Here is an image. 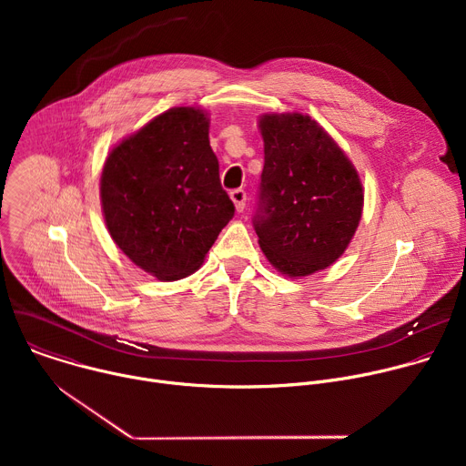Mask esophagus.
I'll list each match as a JSON object with an SVG mask.
<instances>
[{"mask_svg": "<svg viewBox=\"0 0 466 466\" xmlns=\"http://www.w3.org/2000/svg\"><path fill=\"white\" fill-rule=\"evenodd\" d=\"M230 198H232L234 205H236V210H238V212H243L245 203H247V193H245V189H232V191H230Z\"/></svg>", "mask_w": 466, "mask_h": 466, "instance_id": "34e87169", "label": "esophagus"}]
</instances>
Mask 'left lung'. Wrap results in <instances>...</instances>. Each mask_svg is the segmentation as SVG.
<instances>
[{
  "mask_svg": "<svg viewBox=\"0 0 466 466\" xmlns=\"http://www.w3.org/2000/svg\"><path fill=\"white\" fill-rule=\"evenodd\" d=\"M259 130L265 158L252 225L273 268L308 277L349 247L363 210L361 180L309 116L265 114Z\"/></svg>",
  "mask_w": 466,
  "mask_h": 466,
  "instance_id": "8db88e82",
  "label": "left lung"
}]
</instances>
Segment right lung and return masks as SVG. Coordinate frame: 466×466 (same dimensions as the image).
Masks as SVG:
<instances>
[{"instance_id":"add662e5","label":"right lung","mask_w":466,"mask_h":466,"mask_svg":"<svg viewBox=\"0 0 466 466\" xmlns=\"http://www.w3.org/2000/svg\"><path fill=\"white\" fill-rule=\"evenodd\" d=\"M208 127L203 110L169 108L114 147L103 167L106 228L158 280L197 271L234 218Z\"/></svg>"}]
</instances>
